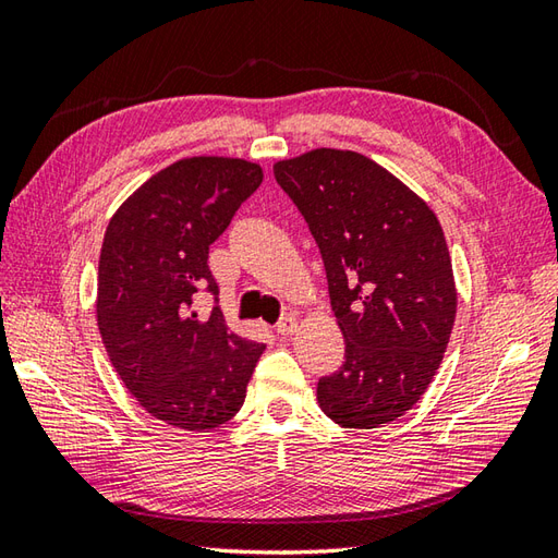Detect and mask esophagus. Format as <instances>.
<instances>
[{"mask_svg": "<svg viewBox=\"0 0 558 558\" xmlns=\"http://www.w3.org/2000/svg\"><path fill=\"white\" fill-rule=\"evenodd\" d=\"M300 328V322L294 316H286V318H280L278 322V326H276V330H278V336H282V338H288V336H292L294 330Z\"/></svg>", "mask_w": 558, "mask_h": 558, "instance_id": "34e87169", "label": "esophagus"}]
</instances>
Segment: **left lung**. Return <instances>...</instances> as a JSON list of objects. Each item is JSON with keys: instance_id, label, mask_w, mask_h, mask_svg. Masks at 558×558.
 <instances>
[{"instance_id": "left-lung-1", "label": "left lung", "mask_w": 558, "mask_h": 558, "mask_svg": "<svg viewBox=\"0 0 558 558\" xmlns=\"http://www.w3.org/2000/svg\"><path fill=\"white\" fill-rule=\"evenodd\" d=\"M324 258L345 362L318 378V405L348 429L402 417L444 360L456 282L432 208L381 165L316 148L272 165Z\"/></svg>"}]
</instances>
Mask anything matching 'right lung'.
Here are the masks:
<instances>
[{
    "instance_id": "right-lung-1",
    "label": "right lung",
    "mask_w": 558,
    "mask_h": 558,
    "mask_svg": "<svg viewBox=\"0 0 558 558\" xmlns=\"http://www.w3.org/2000/svg\"><path fill=\"white\" fill-rule=\"evenodd\" d=\"M264 182L258 165L186 158L160 170L114 213L98 266V328L126 390L186 432L240 412L264 342L230 333L208 248ZM198 291L214 294L201 317Z\"/></svg>"
}]
</instances>
